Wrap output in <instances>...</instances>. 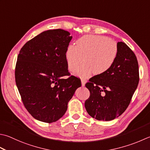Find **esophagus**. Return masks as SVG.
I'll return each mask as SVG.
<instances>
[{
  "instance_id": "esophagus-1",
  "label": "esophagus",
  "mask_w": 150,
  "mask_h": 150,
  "mask_svg": "<svg viewBox=\"0 0 150 150\" xmlns=\"http://www.w3.org/2000/svg\"><path fill=\"white\" fill-rule=\"evenodd\" d=\"M85 84H86V81L84 80V79H81V84H82V86H84Z\"/></svg>"
}]
</instances>
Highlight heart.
Segmentation results:
<instances>
[{
    "label": "heart",
    "instance_id": "1",
    "mask_svg": "<svg viewBox=\"0 0 150 150\" xmlns=\"http://www.w3.org/2000/svg\"><path fill=\"white\" fill-rule=\"evenodd\" d=\"M118 54L117 43L108 38L88 35L76 42V45H69L66 51L67 69L73 72L80 64L75 74L87 77L93 74L101 75L109 70L115 62Z\"/></svg>",
    "mask_w": 150,
    "mask_h": 150
}]
</instances>
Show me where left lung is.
Wrapping results in <instances>:
<instances>
[{"label": "left lung", "instance_id": "1", "mask_svg": "<svg viewBox=\"0 0 150 150\" xmlns=\"http://www.w3.org/2000/svg\"><path fill=\"white\" fill-rule=\"evenodd\" d=\"M117 45L118 54L112 67L93 76L85 85L90 92L85 108L90 116L100 121H110L122 115L139 82L135 54L125 43L118 42Z\"/></svg>", "mask_w": 150, "mask_h": 150}]
</instances>
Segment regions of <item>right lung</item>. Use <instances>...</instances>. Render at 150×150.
Instances as JSON below:
<instances>
[{"label":"right lung","mask_w":150,"mask_h":150,"mask_svg":"<svg viewBox=\"0 0 150 150\" xmlns=\"http://www.w3.org/2000/svg\"><path fill=\"white\" fill-rule=\"evenodd\" d=\"M72 36L68 31H44L26 42L17 57L15 77L23 104L39 121L52 123L66 113L81 81L69 75L66 51Z\"/></svg>","instance_id":"add662e5"}]
</instances>
